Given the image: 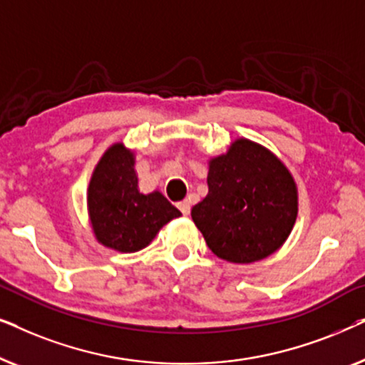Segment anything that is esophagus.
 <instances>
[{"label":"esophagus","instance_id":"obj_1","mask_svg":"<svg viewBox=\"0 0 365 365\" xmlns=\"http://www.w3.org/2000/svg\"><path fill=\"white\" fill-rule=\"evenodd\" d=\"M178 207H179V211L184 214V216H187L189 211H191V202H189L187 199H184V201L178 202Z\"/></svg>","mask_w":365,"mask_h":365}]
</instances>
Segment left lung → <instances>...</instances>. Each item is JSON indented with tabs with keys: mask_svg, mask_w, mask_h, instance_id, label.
Here are the masks:
<instances>
[{
	"mask_svg": "<svg viewBox=\"0 0 365 365\" xmlns=\"http://www.w3.org/2000/svg\"><path fill=\"white\" fill-rule=\"evenodd\" d=\"M207 186L191 217L217 257L256 262L287 241L297 217V186L262 144L239 138L227 153L209 159Z\"/></svg>",
	"mask_w": 365,
	"mask_h": 365,
	"instance_id": "1",
	"label": "left lung"
}]
</instances>
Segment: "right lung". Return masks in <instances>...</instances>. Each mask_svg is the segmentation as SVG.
<instances>
[{
    "label": "right lung",
    "mask_w": 365,
    "mask_h": 365,
    "mask_svg": "<svg viewBox=\"0 0 365 365\" xmlns=\"http://www.w3.org/2000/svg\"><path fill=\"white\" fill-rule=\"evenodd\" d=\"M134 153L123 143L106 149L88 186V214L94 237L118 252H138L181 211L159 191L138 187Z\"/></svg>",
    "instance_id": "obj_1"
}]
</instances>
